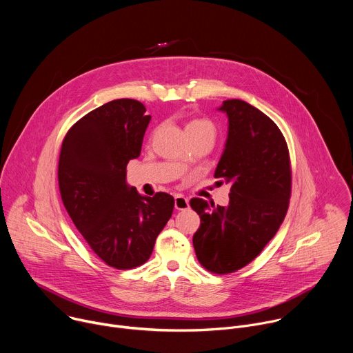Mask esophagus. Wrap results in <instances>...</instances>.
Instances as JSON below:
<instances>
[{
  "instance_id": "1",
  "label": "esophagus",
  "mask_w": 353,
  "mask_h": 353,
  "mask_svg": "<svg viewBox=\"0 0 353 353\" xmlns=\"http://www.w3.org/2000/svg\"><path fill=\"white\" fill-rule=\"evenodd\" d=\"M188 207H190V204H188V199L185 196H183L180 194H177L174 196V208L177 211H185V210H188Z\"/></svg>"
}]
</instances>
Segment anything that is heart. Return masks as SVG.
Returning <instances> with one entry per match:
<instances>
[{
  "instance_id": "obj_1",
  "label": "heart",
  "mask_w": 353,
  "mask_h": 353,
  "mask_svg": "<svg viewBox=\"0 0 353 353\" xmlns=\"http://www.w3.org/2000/svg\"><path fill=\"white\" fill-rule=\"evenodd\" d=\"M185 131L190 137H194L201 132H212L215 134L214 124L207 119H192L185 124Z\"/></svg>"
}]
</instances>
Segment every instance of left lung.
Returning <instances> with one entry per match:
<instances>
[{"mask_svg": "<svg viewBox=\"0 0 353 353\" xmlns=\"http://www.w3.org/2000/svg\"><path fill=\"white\" fill-rule=\"evenodd\" d=\"M229 119L228 139L215 170L229 183V205L203 198L190 205L201 225L192 244L199 264L225 275L253 261L282 225L289 207V149L278 125L244 100H225L218 109Z\"/></svg>", "mask_w": 353, "mask_h": 353, "instance_id": "obj_1", "label": "left lung"}]
</instances>
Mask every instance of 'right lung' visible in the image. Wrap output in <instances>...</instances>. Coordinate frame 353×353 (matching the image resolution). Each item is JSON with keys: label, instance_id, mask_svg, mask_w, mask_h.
<instances>
[{"label": "right lung", "instance_id": "1", "mask_svg": "<svg viewBox=\"0 0 353 353\" xmlns=\"http://www.w3.org/2000/svg\"><path fill=\"white\" fill-rule=\"evenodd\" d=\"M145 112L138 100H112L68 130L60 152L63 204L94 254L117 270L149 260L174 208L170 194L145 196L127 184L150 121Z\"/></svg>", "mask_w": 353, "mask_h": 353}]
</instances>
